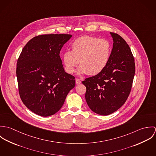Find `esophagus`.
<instances>
[{
	"instance_id": "1",
	"label": "esophagus",
	"mask_w": 156,
	"mask_h": 156,
	"mask_svg": "<svg viewBox=\"0 0 156 156\" xmlns=\"http://www.w3.org/2000/svg\"><path fill=\"white\" fill-rule=\"evenodd\" d=\"M81 83V80L79 79H76V85H79Z\"/></svg>"
}]
</instances>
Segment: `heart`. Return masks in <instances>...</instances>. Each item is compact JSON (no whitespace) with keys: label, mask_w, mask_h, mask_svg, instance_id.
Returning a JSON list of instances; mask_svg holds the SVG:
<instances>
[{"label":"heart","mask_w":156,"mask_h":156,"mask_svg":"<svg viewBox=\"0 0 156 156\" xmlns=\"http://www.w3.org/2000/svg\"><path fill=\"white\" fill-rule=\"evenodd\" d=\"M71 51L62 55L64 68L68 73H73L79 64L80 74L88 73L97 75L102 72L108 64L112 52L109 41L91 36H82L73 41Z\"/></svg>","instance_id":"b5f03b06"}]
</instances>
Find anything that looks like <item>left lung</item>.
<instances>
[{"label": "left lung", "instance_id": "1", "mask_svg": "<svg viewBox=\"0 0 156 156\" xmlns=\"http://www.w3.org/2000/svg\"><path fill=\"white\" fill-rule=\"evenodd\" d=\"M113 47L109 61L100 73L86 79L85 99L91 111L108 115L118 110L127 100L135 73L130 48L119 35L110 32Z\"/></svg>", "mask_w": 156, "mask_h": 156}]
</instances>
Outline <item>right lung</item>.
<instances>
[{
	"instance_id": "add662e5",
	"label": "right lung",
	"mask_w": 156,
	"mask_h": 156,
	"mask_svg": "<svg viewBox=\"0 0 156 156\" xmlns=\"http://www.w3.org/2000/svg\"><path fill=\"white\" fill-rule=\"evenodd\" d=\"M71 37L39 35L23 48L16 69L19 94L24 105L37 115L48 116L58 112L75 87V77L65 71L59 56Z\"/></svg>"
}]
</instances>
